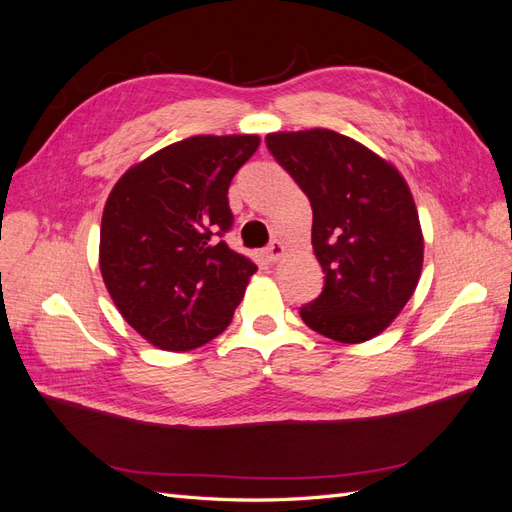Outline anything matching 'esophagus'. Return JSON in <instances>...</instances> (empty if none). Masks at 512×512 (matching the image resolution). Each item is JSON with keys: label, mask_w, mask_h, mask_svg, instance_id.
<instances>
[{"label": "esophagus", "mask_w": 512, "mask_h": 512, "mask_svg": "<svg viewBox=\"0 0 512 512\" xmlns=\"http://www.w3.org/2000/svg\"><path fill=\"white\" fill-rule=\"evenodd\" d=\"M284 245L280 243V241H273V243H269L267 245V250H265V258L269 260V262H275V260H280L282 256H284Z\"/></svg>", "instance_id": "esophagus-1"}]
</instances>
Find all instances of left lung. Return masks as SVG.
Listing matches in <instances>:
<instances>
[{
    "instance_id": "1",
    "label": "left lung",
    "mask_w": 512,
    "mask_h": 512,
    "mask_svg": "<svg viewBox=\"0 0 512 512\" xmlns=\"http://www.w3.org/2000/svg\"><path fill=\"white\" fill-rule=\"evenodd\" d=\"M265 141L314 211L324 288L301 307L303 322L335 342H367L395 320L421 277L423 232L408 183L333 130L275 132Z\"/></svg>"
}]
</instances>
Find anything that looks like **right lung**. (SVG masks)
<instances>
[{
    "mask_svg": "<svg viewBox=\"0 0 512 512\" xmlns=\"http://www.w3.org/2000/svg\"><path fill=\"white\" fill-rule=\"evenodd\" d=\"M260 145L254 134L192 136L132 166L108 196L100 271L130 327L162 350L218 337L256 265L222 237L228 188Z\"/></svg>",
    "mask_w": 512,
    "mask_h": 512,
    "instance_id": "right-lung-1",
    "label": "right lung"
}]
</instances>
